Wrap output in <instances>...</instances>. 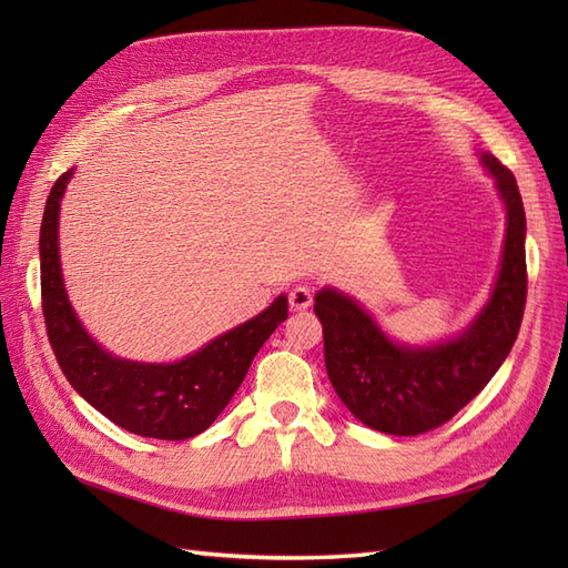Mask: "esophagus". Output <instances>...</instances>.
Returning a JSON list of instances; mask_svg holds the SVG:
<instances>
[{"label":"esophagus","instance_id":"esophagus-1","mask_svg":"<svg viewBox=\"0 0 568 568\" xmlns=\"http://www.w3.org/2000/svg\"><path fill=\"white\" fill-rule=\"evenodd\" d=\"M287 297H291V310L293 312H305L312 305V291L305 285L293 287L291 295H287Z\"/></svg>","mask_w":568,"mask_h":568}]
</instances>
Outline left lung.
<instances>
[{"mask_svg":"<svg viewBox=\"0 0 568 568\" xmlns=\"http://www.w3.org/2000/svg\"><path fill=\"white\" fill-rule=\"evenodd\" d=\"M478 161L505 204V241L488 300L462 332L425 344L397 342L352 295L329 285L315 295L327 376L352 415L376 432L415 437L444 425L486 388L520 332L527 297L523 197L496 155L478 151Z\"/></svg>","mask_w":568,"mask_h":568,"instance_id":"1","label":"left lung"}]
</instances>
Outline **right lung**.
<instances>
[{"label":"right lung","mask_w":568,"mask_h":568,"mask_svg":"<svg viewBox=\"0 0 568 568\" xmlns=\"http://www.w3.org/2000/svg\"><path fill=\"white\" fill-rule=\"evenodd\" d=\"M72 173L75 168L55 180L39 239L43 317L58 366L80 397L122 429L173 442L195 437L222 415L253 356L287 320V295L178 361L146 364L106 352L72 310L60 268L58 224Z\"/></svg>","instance_id":"add662e5"}]
</instances>
